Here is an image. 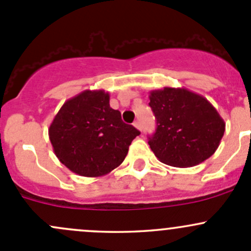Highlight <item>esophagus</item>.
<instances>
[{
  "label": "esophagus",
  "mask_w": 251,
  "mask_h": 251,
  "mask_svg": "<svg viewBox=\"0 0 251 251\" xmlns=\"http://www.w3.org/2000/svg\"><path fill=\"white\" fill-rule=\"evenodd\" d=\"M133 126H135L136 128H138V130H142V126H141V123L140 121H135V124H133Z\"/></svg>",
  "instance_id": "1"
}]
</instances>
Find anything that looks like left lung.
<instances>
[{"instance_id": "1", "label": "left lung", "mask_w": 251, "mask_h": 251, "mask_svg": "<svg viewBox=\"0 0 251 251\" xmlns=\"http://www.w3.org/2000/svg\"><path fill=\"white\" fill-rule=\"evenodd\" d=\"M149 100L156 130L148 144L161 163L191 168L216 151L226 124L206 98L183 87H164L151 91Z\"/></svg>"}]
</instances>
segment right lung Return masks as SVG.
I'll list each match as a JSON object with an SVG mask.
<instances>
[{
	"instance_id": "1",
	"label": "right lung",
	"mask_w": 251,
	"mask_h": 251,
	"mask_svg": "<svg viewBox=\"0 0 251 251\" xmlns=\"http://www.w3.org/2000/svg\"><path fill=\"white\" fill-rule=\"evenodd\" d=\"M140 133L110 108L104 90H86L68 100L48 128L60 163L85 177L104 176L118 168Z\"/></svg>"
}]
</instances>
